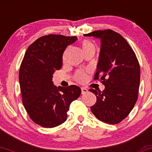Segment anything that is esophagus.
Masks as SVG:
<instances>
[{
	"mask_svg": "<svg viewBox=\"0 0 152 152\" xmlns=\"http://www.w3.org/2000/svg\"><path fill=\"white\" fill-rule=\"evenodd\" d=\"M88 89L87 88H84V87H82L81 88V93L82 94H86V93H88Z\"/></svg>",
	"mask_w": 152,
	"mask_h": 152,
	"instance_id": "34e87169",
	"label": "esophagus"
}]
</instances>
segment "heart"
I'll use <instances>...</instances> for the list:
<instances>
[{"label": "heart", "mask_w": 152, "mask_h": 152, "mask_svg": "<svg viewBox=\"0 0 152 152\" xmlns=\"http://www.w3.org/2000/svg\"><path fill=\"white\" fill-rule=\"evenodd\" d=\"M81 45L83 50L84 53L89 51L90 50L95 49L94 44L92 43L91 41H89V40H83L81 43ZM86 78H87L86 73L82 70L78 71V72L76 73V74H75V79L80 83H83L86 80Z\"/></svg>", "instance_id": "obj_1"}]
</instances>
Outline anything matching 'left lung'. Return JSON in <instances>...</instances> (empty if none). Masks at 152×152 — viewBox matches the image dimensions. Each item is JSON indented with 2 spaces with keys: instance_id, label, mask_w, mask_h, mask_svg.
<instances>
[{
  "instance_id": "8db88e82",
  "label": "left lung",
  "mask_w": 152,
  "mask_h": 152,
  "mask_svg": "<svg viewBox=\"0 0 152 152\" xmlns=\"http://www.w3.org/2000/svg\"><path fill=\"white\" fill-rule=\"evenodd\" d=\"M101 40V48L95 80L105 86L102 92L89 90L97 97L90 107L101 121L117 124L128 116L137 100L140 67L135 53L126 40L111 29L84 34Z\"/></svg>"
}]
</instances>
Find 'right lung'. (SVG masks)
Segmentation results:
<instances>
[{
	"mask_svg": "<svg viewBox=\"0 0 152 152\" xmlns=\"http://www.w3.org/2000/svg\"><path fill=\"white\" fill-rule=\"evenodd\" d=\"M76 36L49 34L38 38L28 46L19 72L22 103L30 118L44 128H54L67 118L71 103L81 90L72 85L56 87L53 75L62 66V55Z\"/></svg>",
	"mask_w": 152,
	"mask_h": 152,
	"instance_id": "obj_1",
	"label": "right lung"
}]
</instances>
